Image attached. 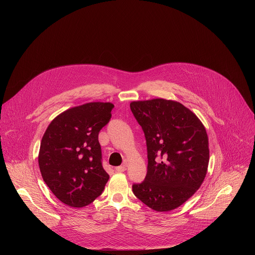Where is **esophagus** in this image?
<instances>
[{
  "label": "esophagus",
  "instance_id": "34e87169",
  "mask_svg": "<svg viewBox=\"0 0 255 255\" xmlns=\"http://www.w3.org/2000/svg\"><path fill=\"white\" fill-rule=\"evenodd\" d=\"M115 170H116L117 172H123V171H125V170H126V165H125V164H123V165L117 166V167H115Z\"/></svg>",
  "mask_w": 255,
  "mask_h": 255
}]
</instances>
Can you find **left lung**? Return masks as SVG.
Masks as SVG:
<instances>
[{
	"label": "left lung",
	"instance_id": "left-lung-1",
	"mask_svg": "<svg viewBox=\"0 0 255 255\" xmlns=\"http://www.w3.org/2000/svg\"><path fill=\"white\" fill-rule=\"evenodd\" d=\"M147 145V173L134 184V195L157 212L187 202L200 189L209 165L206 128L190 109L176 101L151 99L130 103Z\"/></svg>",
	"mask_w": 255,
	"mask_h": 255
}]
</instances>
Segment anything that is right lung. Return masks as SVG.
<instances>
[{"instance_id": "1", "label": "right lung", "mask_w": 255, "mask_h": 255, "mask_svg": "<svg viewBox=\"0 0 255 255\" xmlns=\"http://www.w3.org/2000/svg\"><path fill=\"white\" fill-rule=\"evenodd\" d=\"M113 107L91 102L69 108L45 130L38 154L40 172L53 195L69 207L94 202L110 177L102 166L98 136L111 119Z\"/></svg>"}]
</instances>
